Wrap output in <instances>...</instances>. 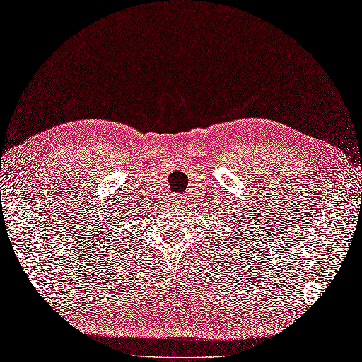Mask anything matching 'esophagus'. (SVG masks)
<instances>
[{
  "instance_id": "1",
  "label": "esophagus",
  "mask_w": 362,
  "mask_h": 362,
  "mask_svg": "<svg viewBox=\"0 0 362 362\" xmlns=\"http://www.w3.org/2000/svg\"><path fill=\"white\" fill-rule=\"evenodd\" d=\"M179 199H180V198H179ZM179 203H180V202H179Z\"/></svg>"
}]
</instances>
